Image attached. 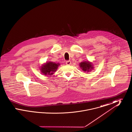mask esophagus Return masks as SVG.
I'll list each match as a JSON object with an SVG mask.
<instances>
[{
	"mask_svg": "<svg viewBox=\"0 0 132 132\" xmlns=\"http://www.w3.org/2000/svg\"><path fill=\"white\" fill-rule=\"evenodd\" d=\"M66 64L67 65H70V64H71V62L70 61H67L66 62Z\"/></svg>",
	"mask_w": 132,
	"mask_h": 132,
	"instance_id": "1",
	"label": "esophagus"
}]
</instances>
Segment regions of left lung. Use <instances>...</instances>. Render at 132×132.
<instances>
[{
	"label": "left lung",
	"instance_id": "obj_1",
	"mask_svg": "<svg viewBox=\"0 0 132 132\" xmlns=\"http://www.w3.org/2000/svg\"><path fill=\"white\" fill-rule=\"evenodd\" d=\"M80 67L84 72H89L93 69V66L91 62L89 61H83L80 63Z\"/></svg>",
	"mask_w": 132,
	"mask_h": 132
}]
</instances>
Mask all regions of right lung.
Masks as SVG:
<instances>
[{
  "instance_id": "add662e5",
  "label": "right lung",
  "mask_w": 132,
  "mask_h": 132,
  "mask_svg": "<svg viewBox=\"0 0 132 132\" xmlns=\"http://www.w3.org/2000/svg\"><path fill=\"white\" fill-rule=\"evenodd\" d=\"M59 65H60L59 63L52 62H46L41 67V72L44 75H51L56 71Z\"/></svg>"
}]
</instances>
